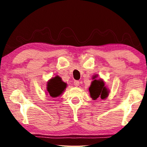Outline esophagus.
<instances>
[{
    "label": "esophagus",
    "instance_id": "34e87169",
    "mask_svg": "<svg viewBox=\"0 0 147 147\" xmlns=\"http://www.w3.org/2000/svg\"><path fill=\"white\" fill-rule=\"evenodd\" d=\"M74 86H75L76 87H77V86H78L80 85L79 81H78V80H75V81H74Z\"/></svg>",
    "mask_w": 147,
    "mask_h": 147
}]
</instances>
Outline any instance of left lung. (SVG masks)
I'll return each instance as SVG.
<instances>
[{"label":"left lung","instance_id":"1","mask_svg":"<svg viewBox=\"0 0 147 147\" xmlns=\"http://www.w3.org/2000/svg\"><path fill=\"white\" fill-rule=\"evenodd\" d=\"M97 77L98 74H95L92 78L93 80L91 82L90 87L89 88V93L91 98L94 100H96L98 98L104 100L108 96L109 90L105 86V82L103 79H96Z\"/></svg>","mask_w":147,"mask_h":147}]
</instances>
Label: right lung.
Here are the masks:
<instances>
[{"label": "right lung", "instance_id": "right-lung-1", "mask_svg": "<svg viewBox=\"0 0 147 147\" xmlns=\"http://www.w3.org/2000/svg\"><path fill=\"white\" fill-rule=\"evenodd\" d=\"M67 88V84L62 81L59 76L51 78L47 84V94H49L51 97L56 98L60 96Z\"/></svg>", "mask_w": 147, "mask_h": 147}]
</instances>
